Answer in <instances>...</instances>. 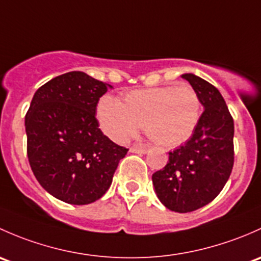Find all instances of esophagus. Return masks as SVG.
<instances>
[{"label": "esophagus", "instance_id": "esophagus-1", "mask_svg": "<svg viewBox=\"0 0 261 261\" xmlns=\"http://www.w3.org/2000/svg\"><path fill=\"white\" fill-rule=\"evenodd\" d=\"M129 150L132 153H139V154H144V153H147V148H144V147H132Z\"/></svg>", "mask_w": 261, "mask_h": 261}]
</instances>
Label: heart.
<instances>
[{"label":"heart","instance_id":"heart-1","mask_svg":"<svg viewBox=\"0 0 261 261\" xmlns=\"http://www.w3.org/2000/svg\"><path fill=\"white\" fill-rule=\"evenodd\" d=\"M201 101L190 85L132 90L120 103L103 95L96 107L99 124L106 136L123 143L143 125L147 136L166 147L187 141L200 119Z\"/></svg>","mask_w":261,"mask_h":261}]
</instances>
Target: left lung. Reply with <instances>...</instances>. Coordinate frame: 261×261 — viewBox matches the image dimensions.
Listing matches in <instances>:
<instances>
[{
	"instance_id": "8db88e82",
	"label": "left lung",
	"mask_w": 261,
	"mask_h": 261,
	"mask_svg": "<svg viewBox=\"0 0 261 261\" xmlns=\"http://www.w3.org/2000/svg\"><path fill=\"white\" fill-rule=\"evenodd\" d=\"M198 94L205 111L192 137L168 153L153 173L161 202L174 212H191L210 203L226 185L233 166V119L220 91L193 74L182 75Z\"/></svg>"
}]
</instances>
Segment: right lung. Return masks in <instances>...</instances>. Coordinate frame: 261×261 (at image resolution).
Masks as SVG:
<instances>
[{
  "label": "right lung",
  "mask_w": 261,
  "mask_h": 261,
  "mask_svg": "<svg viewBox=\"0 0 261 261\" xmlns=\"http://www.w3.org/2000/svg\"><path fill=\"white\" fill-rule=\"evenodd\" d=\"M108 87L83 71L66 72L40 87L26 113L31 170L47 192L66 203L99 200L128 152L104 136L95 118Z\"/></svg>",
  "instance_id": "add662e5"
}]
</instances>
